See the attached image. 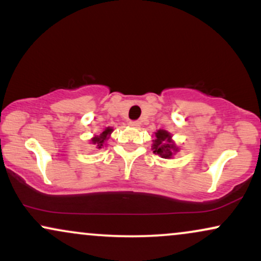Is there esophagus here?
Instances as JSON below:
<instances>
[{
  "mask_svg": "<svg viewBox=\"0 0 261 261\" xmlns=\"http://www.w3.org/2000/svg\"><path fill=\"white\" fill-rule=\"evenodd\" d=\"M128 124H130L131 126H134V127H138V126H140V125H141V123H140V121H138V120H131Z\"/></svg>",
  "mask_w": 261,
  "mask_h": 261,
  "instance_id": "esophagus-1",
  "label": "esophagus"
}]
</instances>
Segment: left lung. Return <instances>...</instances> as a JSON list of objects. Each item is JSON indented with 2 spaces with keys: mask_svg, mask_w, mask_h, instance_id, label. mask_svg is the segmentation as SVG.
I'll return each mask as SVG.
<instances>
[{
  "mask_svg": "<svg viewBox=\"0 0 261 261\" xmlns=\"http://www.w3.org/2000/svg\"><path fill=\"white\" fill-rule=\"evenodd\" d=\"M173 150L176 146L171 143V135L165 130H158L155 133V140L153 141V151L155 154L160 155L164 159H170L172 156Z\"/></svg>",
  "mask_w": 261,
  "mask_h": 261,
  "instance_id": "left-lung-1",
  "label": "left lung"
}]
</instances>
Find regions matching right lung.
<instances>
[{
  "mask_svg": "<svg viewBox=\"0 0 261 261\" xmlns=\"http://www.w3.org/2000/svg\"><path fill=\"white\" fill-rule=\"evenodd\" d=\"M112 131H113V130H112L111 127H107L106 130H105L103 133H102V134L100 135V136H96V137L92 138V140H91V143H92V144H95V146H96L97 148H101L102 146H103L105 141L107 140L108 136H110Z\"/></svg>",
  "mask_w": 261,
  "mask_h": 261,
  "instance_id": "add662e5",
  "label": "right lung"
}]
</instances>
